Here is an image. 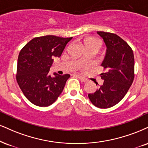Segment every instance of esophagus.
I'll return each mask as SVG.
<instances>
[{"mask_svg": "<svg viewBox=\"0 0 148 148\" xmlns=\"http://www.w3.org/2000/svg\"><path fill=\"white\" fill-rule=\"evenodd\" d=\"M79 79L81 80V81L82 82V83H87V82H88V79H85V78L82 77V76H79Z\"/></svg>", "mask_w": 148, "mask_h": 148, "instance_id": "esophagus-1", "label": "esophagus"}]
</instances>
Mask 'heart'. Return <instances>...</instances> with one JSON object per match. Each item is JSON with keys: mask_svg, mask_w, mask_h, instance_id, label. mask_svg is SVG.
Instances as JSON below:
<instances>
[{"mask_svg": "<svg viewBox=\"0 0 148 148\" xmlns=\"http://www.w3.org/2000/svg\"><path fill=\"white\" fill-rule=\"evenodd\" d=\"M87 45H96L99 47V49L101 47V42L100 40L94 38H89L85 41V46Z\"/></svg>", "mask_w": 148, "mask_h": 148, "instance_id": "heart-1", "label": "heart"}]
</instances>
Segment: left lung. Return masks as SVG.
<instances>
[{"label":"left lung","instance_id":"obj_1","mask_svg":"<svg viewBox=\"0 0 148 148\" xmlns=\"http://www.w3.org/2000/svg\"><path fill=\"white\" fill-rule=\"evenodd\" d=\"M107 46L105 59L101 64L105 72L101 74L104 82L88 97L94 106L109 108L123 99L134 79L133 51L123 39L113 33L97 32Z\"/></svg>","mask_w":148,"mask_h":148}]
</instances>
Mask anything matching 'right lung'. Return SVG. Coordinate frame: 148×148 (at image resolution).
<instances>
[{
	"label": "right lung",
	"instance_id": "right-lung-1",
	"mask_svg": "<svg viewBox=\"0 0 148 148\" xmlns=\"http://www.w3.org/2000/svg\"><path fill=\"white\" fill-rule=\"evenodd\" d=\"M70 38L53 35L36 37L21 49L18 58L16 81L27 99L37 106L54 103L63 92L69 74L54 76L49 71L54 57L61 56Z\"/></svg>",
	"mask_w": 148,
	"mask_h": 148
}]
</instances>
